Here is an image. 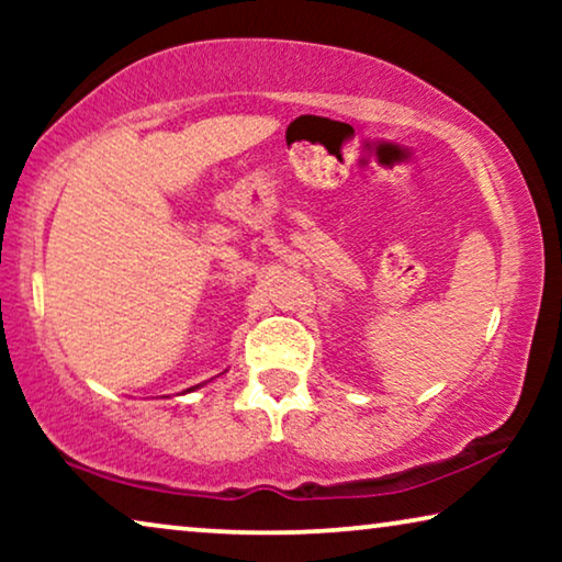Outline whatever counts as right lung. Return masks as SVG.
<instances>
[{"label": "right lung", "mask_w": 562, "mask_h": 562, "mask_svg": "<svg viewBox=\"0 0 562 562\" xmlns=\"http://www.w3.org/2000/svg\"><path fill=\"white\" fill-rule=\"evenodd\" d=\"M194 389H199V386H194ZM194 389H189V391H194Z\"/></svg>", "instance_id": "obj_1"}]
</instances>
